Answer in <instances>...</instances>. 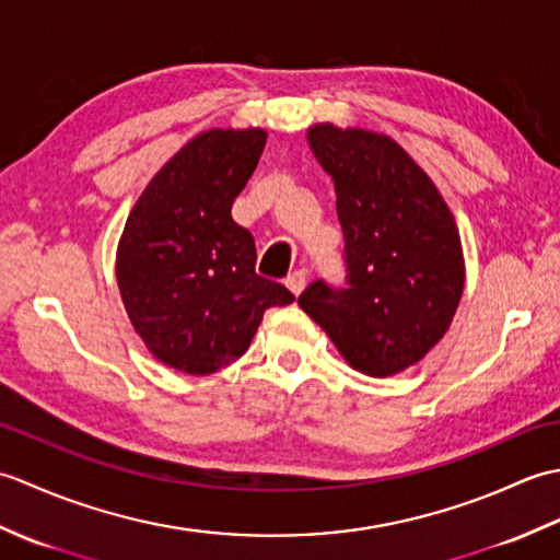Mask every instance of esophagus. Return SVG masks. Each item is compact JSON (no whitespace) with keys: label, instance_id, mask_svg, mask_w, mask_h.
Returning a JSON list of instances; mask_svg holds the SVG:
<instances>
[{"label":"esophagus","instance_id":"34e87169","mask_svg":"<svg viewBox=\"0 0 560 560\" xmlns=\"http://www.w3.org/2000/svg\"><path fill=\"white\" fill-rule=\"evenodd\" d=\"M305 283H307V271L305 269H295L293 273H289L287 287L293 291V295H301L303 289H305Z\"/></svg>","mask_w":560,"mask_h":560}]
</instances>
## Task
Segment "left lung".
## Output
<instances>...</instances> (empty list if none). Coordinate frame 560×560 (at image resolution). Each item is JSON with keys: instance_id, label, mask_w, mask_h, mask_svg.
<instances>
[{"instance_id": "8db88e82", "label": "left lung", "mask_w": 560, "mask_h": 560, "mask_svg": "<svg viewBox=\"0 0 560 560\" xmlns=\"http://www.w3.org/2000/svg\"><path fill=\"white\" fill-rule=\"evenodd\" d=\"M331 175L347 241V289L307 287L299 305L347 363L387 377L445 337L464 291L455 217L431 177L387 135L319 122L307 129Z\"/></svg>"}]
</instances>
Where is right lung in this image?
Here are the masks:
<instances>
[{"label":"right lung","instance_id":"1","mask_svg":"<svg viewBox=\"0 0 560 560\" xmlns=\"http://www.w3.org/2000/svg\"><path fill=\"white\" fill-rule=\"evenodd\" d=\"M267 132L207 129L139 195L117 243L115 277L147 349L187 375L241 359L267 307L293 293L255 271V237L231 217Z\"/></svg>","mask_w":560,"mask_h":560}]
</instances>
